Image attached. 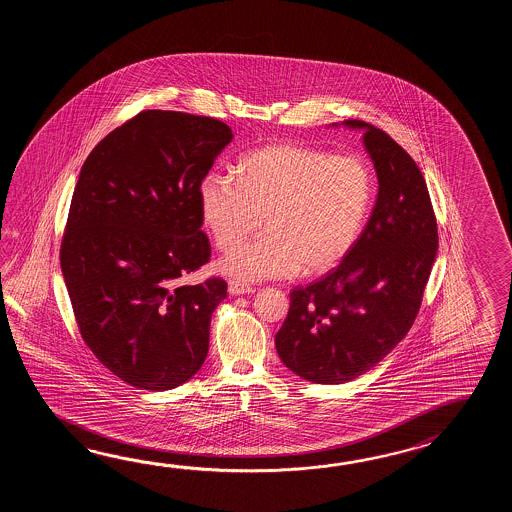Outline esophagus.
<instances>
[{
	"label": "esophagus",
	"mask_w": 512,
	"mask_h": 512,
	"mask_svg": "<svg viewBox=\"0 0 512 512\" xmlns=\"http://www.w3.org/2000/svg\"><path fill=\"white\" fill-rule=\"evenodd\" d=\"M229 293L232 296H240V294H251L254 293V287L251 285H247V283L236 282V280H232L229 282Z\"/></svg>",
	"instance_id": "esophagus-1"
}]
</instances>
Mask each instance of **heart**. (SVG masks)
Instances as JSON below:
<instances>
[{"mask_svg": "<svg viewBox=\"0 0 512 512\" xmlns=\"http://www.w3.org/2000/svg\"><path fill=\"white\" fill-rule=\"evenodd\" d=\"M371 168L294 142L243 155L236 175L208 172L197 186L199 212L221 251L261 227L267 232L219 261L241 282L335 269L353 251L373 207Z\"/></svg>", "mask_w": 512, "mask_h": 512, "instance_id": "heart-1", "label": "heart"}]
</instances>
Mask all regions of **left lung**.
I'll return each mask as SVG.
<instances>
[{
  "mask_svg": "<svg viewBox=\"0 0 512 512\" xmlns=\"http://www.w3.org/2000/svg\"><path fill=\"white\" fill-rule=\"evenodd\" d=\"M379 194L360 240L320 282L296 287L274 344L305 381L342 384L377 366L410 331L437 254L425 177L388 133L362 120Z\"/></svg>",
  "mask_w": 512,
  "mask_h": 512,
  "instance_id": "obj_1",
  "label": "left lung"
}]
</instances>
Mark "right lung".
<instances>
[{
    "label": "right lung",
    "instance_id": "obj_1",
    "mask_svg": "<svg viewBox=\"0 0 512 512\" xmlns=\"http://www.w3.org/2000/svg\"><path fill=\"white\" fill-rule=\"evenodd\" d=\"M232 130L221 120L148 109L87 155L60 265L82 338L139 390L181 386L207 359L227 283L179 278L210 260L197 186Z\"/></svg>",
    "mask_w": 512,
    "mask_h": 512
}]
</instances>
